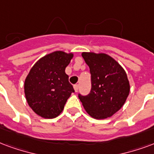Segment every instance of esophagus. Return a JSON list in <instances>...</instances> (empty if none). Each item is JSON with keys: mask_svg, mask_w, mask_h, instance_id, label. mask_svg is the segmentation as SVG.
Returning <instances> with one entry per match:
<instances>
[{"mask_svg": "<svg viewBox=\"0 0 154 154\" xmlns=\"http://www.w3.org/2000/svg\"><path fill=\"white\" fill-rule=\"evenodd\" d=\"M73 88H74V91H75L76 92H77V91H78V88H79V86L76 84V85H74V86H73Z\"/></svg>", "mask_w": 154, "mask_h": 154, "instance_id": "1", "label": "esophagus"}]
</instances>
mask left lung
Wrapping results in <instances>:
<instances>
[{
  "label": "left lung",
  "mask_w": 154,
  "mask_h": 154,
  "mask_svg": "<svg viewBox=\"0 0 154 154\" xmlns=\"http://www.w3.org/2000/svg\"><path fill=\"white\" fill-rule=\"evenodd\" d=\"M90 68L91 89L86 95L78 94L86 111L95 119H104L123 106L130 92L126 72L106 54L82 53Z\"/></svg>",
  "instance_id": "1"
}]
</instances>
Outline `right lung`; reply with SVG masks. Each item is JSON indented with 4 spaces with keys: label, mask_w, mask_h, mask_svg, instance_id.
Instances as JSON below:
<instances>
[{
    "label": "right lung",
    "mask_w": 154,
    "mask_h": 154,
    "mask_svg": "<svg viewBox=\"0 0 154 154\" xmlns=\"http://www.w3.org/2000/svg\"><path fill=\"white\" fill-rule=\"evenodd\" d=\"M72 54L55 51L34 64L26 77L24 93L28 105L44 118L60 114L74 89L65 73Z\"/></svg>",
    "instance_id": "right-lung-1"
}]
</instances>
